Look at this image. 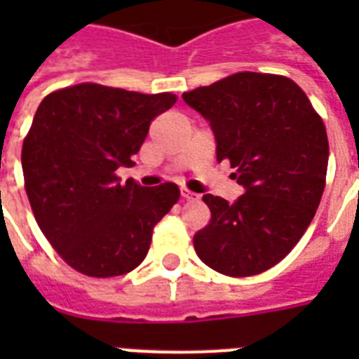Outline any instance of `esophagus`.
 Instances as JSON below:
<instances>
[{"mask_svg": "<svg viewBox=\"0 0 359 359\" xmlns=\"http://www.w3.org/2000/svg\"><path fill=\"white\" fill-rule=\"evenodd\" d=\"M180 196H182V199H186V201H196V199H199V196L197 194H194V191L186 190V188H182L180 190Z\"/></svg>", "mask_w": 359, "mask_h": 359, "instance_id": "34e87169", "label": "esophagus"}]
</instances>
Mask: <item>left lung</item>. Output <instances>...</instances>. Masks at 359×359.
Wrapping results in <instances>:
<instances>
[{"mask_svg": "<svg viewBox=\"0 0 359 359\" xmlns=\"http://www.w3.org/2000/svg\"><path fill=\"white\" fill-rule=\"evenodd\" d=\"M210 123L216 160L245 194L235 203L207 194L210 222L194 248L231 278L266 272L289 255L317 212L326 186L328 135L298 83L279 74L236 72L182 95Z\"/></svg>", "mask_w": 359, "mask_h": 359, "instance_id": "left-lung-1", "label": "left lung"}]
</instances>
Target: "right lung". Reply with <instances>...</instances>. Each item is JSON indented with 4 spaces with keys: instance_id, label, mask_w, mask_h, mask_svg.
Segmentation results:
<instances>
[{
    "instance_id": "1",
    "label": "right lung",
    "mask_w": 359,
    "mask_h": 359,
    "mask_svg": "<svg viewBox=\"0 0 359 359\" xmlns=\"http://www.w3.org/2000/svg\"><path fill=\"white\" fill-rule=\"evenodd\" d=\"M177 102L173 93L78 83L50 93L22 145L24 186L36 224L69 266L114 278L140 266L154 225L179 201L173 182L121 184L152 119Z\"/></svg>"
}]
</instances>
